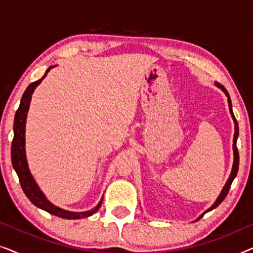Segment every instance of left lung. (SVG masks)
Instances as JSON below:
<instances>
[{
  "label": "left lung",
  "mask_w": 253,
  "mask_h": 253,
  "mask_svg": "<svg viewBox=\"0 0 253 253\" xmlns=\"http://www.w3.org/2000/svg\"><path fill=\"white\" fill-rule=\"evenodd\" d=\"M215 85H216L217 87H219V88L222 89V91L224 92V94L227 95V98H228V106H229V112H230V115H231V117H233L234 123H235V133H234V143H233L234 164H233V168H231V172H230V175H229V178H228V181L226 182V184H224L223 189H222V191H221V193L219 195V197H217V199L215 200V203H214L213 205L211 206L210 209L206 211V212H210V211H212V210H214V209H216V207L219 206L220 204L223 202V199L226 198L227 195H228V192H229V189H230L231 183H233L234 178L236 177L237 171H238V165H240V155H238V150H237V146H236V141H237V138H238V123H237V121H236V119H235V116H234V113H233V106H231V100H230L229 93H228V92H227V89L224 88L222 85L219 84V83H215ZM206 212H205V213H206ZM205 213H203L202 215H200L199 217H202Z\"/></svg>",
  "instance_id": "obj_1"
}]
</instances>
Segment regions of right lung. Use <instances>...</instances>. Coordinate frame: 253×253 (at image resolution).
<instances>
[{"instance_id": "right-lung-1", "label": "right lung", "mask_w": 253, "mask_h": 253, "mask_svg": "<svg viewBox=\"0 0 253 253\" xmlns=\"http://www.w3.org/2000/svg\"><path fill=\"white\" fill-rule=\"evenodd\" d=\"M56 65H51L47 69V71L44 72L43 77L40 78L39 81L32 83L27 86V88L24 92L20 100L19 108L17 109L16 115H15V122H13V139L11 144V162L12 167L15 169L17 175H18L20 185L24 193H25L27 198L30 199V202L36 205L39 209L46 211V212L53 214V215L63 217V219H83V217L91 216L92 214H94L96 211L99 210V207L101 206L102 199L100 200L98 205L91 211H85V212H70V211H65L60 207L55 206L51 204L49 200L46 198V196L43 195L39 186L34 181L32 174H31L29 165H27L26 160V153H25V124H26V117L27 112L30 108V102L31 98L34 89L38 85L42 82V79L46 77L50 69H53Z\"/></svg>"}]
</instances>
